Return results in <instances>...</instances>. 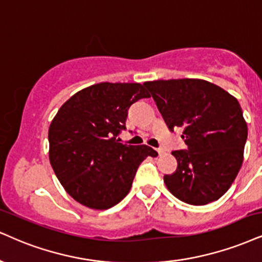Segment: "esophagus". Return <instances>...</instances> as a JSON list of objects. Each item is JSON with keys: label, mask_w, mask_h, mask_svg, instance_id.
Wrapping results in <instances>:
<instances>
[{"label": "esophagus", "mask_w": 262, "mask_h": 262, "mask_svg": "<svg viewBox=\"0 0 262 262\" xmlns=\"http://www.w3.org/2000/svg\"><path fill=\"white\" fill-rule=\"evenodd\" d=\"M157 151H158V154H159V156H163V154L165 153V150H164L163 148H157Z\"/></svg>", "instance_id": "1"}]
</instances>
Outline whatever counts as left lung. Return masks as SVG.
<instances>
[{"label": "left lung", "mask_w": 262, "mask_h": 262, "mask_svg": "<svg viewBox=\"0 0 262 262\" xmlns=\"http://www.w3.org/2000/svg\"><path fill=\"white\" fill-rule=\"evenodd\" d=\"M170 131L182 128L186 149L173 150L177 169L164 176L167 189L190 205L217 200L242 163L248 126L237 99L199 79L144 82Z\"/></svg>", "instance_id": "1"}]
</instances>
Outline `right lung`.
Returning a JSON list of instances; mask_svg holds the SVG:
<instances>
[{"mask_svg": "<svg viewBox=\"0 0 262 262\" xmlns=\"http://www.w3.org/2000/svg\"><path fill=\"white\" fill-rule=\"evenodd\" d=\"M150 97L141 83L102 82L75 93L48 130L50 161L68 194L87 208L104 210L131 189L140 164L153 148L120 143L128 108Z\"/></svg>", "mask_w": 262, "mask_h": 262, "instance_id": "right-lung-1", "label": "right lung"}]
</instances>
